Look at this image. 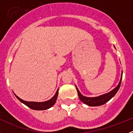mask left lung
I'll return each instance as SVG.
<instances>
[{"label":"left lung","mask_w":133,"mask_h":133,"mask_svg":"<svg viewBox=\"0 0 133 133\" xmlns=\"http://www.w3.org/2000/svg\"><path fill=\"white\" fill-rule=\"evenodd\" d=\"M114 47H115V46H114ZM122 76H123V72H122L121 77V80H120L119 83H118V85H117L115 89H112L111 91L107 92V93L103 94V95H100V96H98V97H85V96H83V95L80 92L79 90H78V88L77 87V86H76V88H77V92H78V97H79L80 100H81V101L83 102V103L87 104L88 106L90 107L101 106V105L104 104V103H107L109 101H110V100L116 95V93L117 92L118 89H119L120 86H121V84Z\"/></svg>","instance_id":"obj_1"}]
</instances>
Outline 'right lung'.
I'll return each instance as SVG.
<instances>
[{"label": "right lung", "mask_w": 133, "mask_h": 133, "mask_svg": "<svg viewBox=\"0 0 133 133\" xmlns=\"http://www.w3.org/2000/svg\"><path fill=\"white\" fill-rule=\"evenodd\" d=\"M58 89L56 90V93L54 95L52 98H50L49 101H46L44 102H29V101H25L24 100L20 98L18 96H16L15 94V95L16 96V97L19 100L21 103H23V104H24L26 106H27L28 107L30 108L31 109H33V110H46V109H50V107H52L54 104H55L56 101V99H57V97H58Z\"/></svg>", "instance_id": "right-lung-1"}]
</instances>
